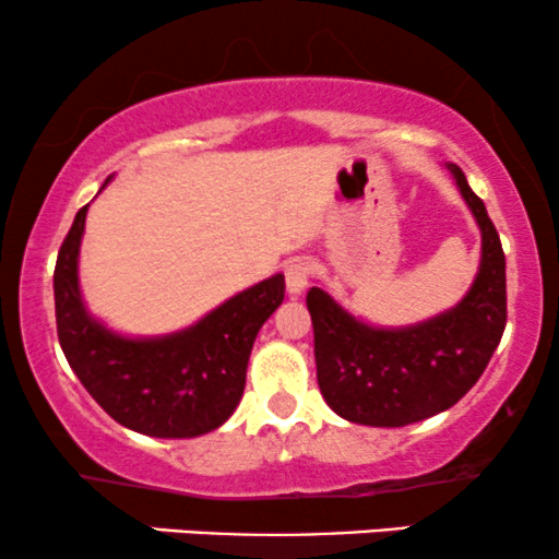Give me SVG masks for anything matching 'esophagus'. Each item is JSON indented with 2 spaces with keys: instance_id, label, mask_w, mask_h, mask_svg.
Segmentation results:
<instances>
[{
  "instance_id": "esophagus-1",
  "label": "esophagus",
  "mask_w": 559,
  "mask_h": 559,
  "mask_svg": "<svg viewBox=\"0 0 559 559\" xmlns=\"http://www.w3.org/2000/svg\"><path fill=\"white\" fill-rule=\"evenodd\" d=\"M307 286H310V262L307 260H292L286 265V288L292 297H299V294L307 292Z\"/></svg>"
}]
</instances>
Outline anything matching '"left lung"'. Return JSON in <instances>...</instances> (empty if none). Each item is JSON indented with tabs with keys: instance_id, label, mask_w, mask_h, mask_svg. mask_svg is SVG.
I'll return each instance as SVG.
<instances>
[{
	"instance_id": "left-lung-1",
	"label": "left lung",
	"mask_w": 559,
	"mask_h": 559,
	"mask_svg": "<svg viewBox=\"0 0 559 559\" xmlns=\"http://www.w3.org/2000/svg\"><path fill=\"white\" fill-rule=\"evenodd\" d=\"M444 165L480 230L478 273L457 305L420 323L373 325L320 286L307 292L320 394L349 423L402 428L444 413L473 389L504 333L502 241L465 173Z\"/></svg>"
}]
</instances>
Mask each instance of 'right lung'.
Wrapping results in <instances>:
<instances>
[{"mask_svg": "<svg viewBox=\"0 0 559 559\" xmlns=\"http://www.w3.org/2000/svg\"><path fill=\"white\" fill-rule=\"evenodd\" d=\"M86 213L88 204L75 215L55 265L57 336L73 373L112 420L136 433L194 439L221 428L241 402L258 331L284 301V273L234 294L181 331L128 336L94 318L83 301Z\"/></svg>", "mask_w": 559, "mask_h": 559, "instance_id": "right-lung-1", "label": "right lung"}]
</instances>
